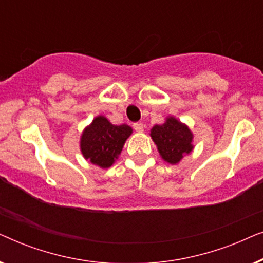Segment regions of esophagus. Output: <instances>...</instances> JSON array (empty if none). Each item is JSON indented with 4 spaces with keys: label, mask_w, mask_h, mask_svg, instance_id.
Here are the masks:
<instances>
[{
    "label": "esophagus",
    "mask_w": 263,
    "mask_h": 263,
    "mask_svg": "<svg viewBox=\"0 0 263 263\" xmlns=\"http://www.w3.org/2000/svg\"><path fill=\"white\" fill-rule=\"evenodd\" d=\"M134 129L138 133H142L143 132V124L141 122H138V123H134Z\"/></svg>",
    "instance_id": "1"
}]
</instances>
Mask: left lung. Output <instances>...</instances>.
<instances>
[{"label": "left lung", "instance_id": "1", "mask_svg": "<svg viewBox=\"0 0 263 263\" xmlns=\"http://www.w3.org/2000/svg\"><path fill=\"white\" fill-rule=\"evenodd\" d=\"M151 138L157 145L160 157L168 164H178L185 154L192 152L193 133L175 117H167L165 123L151 129Z\"/></svg>", "mask_w": 263, "mask_h": 263}]
</instances>
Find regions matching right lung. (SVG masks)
Instances as JSON below:
<instances>
[{
	"label": "right lung",
	"instance_id": "obj_1",
	"mask_svg": "<svg viewBox=\"0 0 263 263\" xmlns=\"http://www.w3.org/2000/svg\"><path fill=\"white\" fill-rule=\"evenodd\" d=\"M133 129L127 124L115 125L104 116H97L82 132L81 153L85 159L102 168L115 163Z\"/></svg>",
	"mask_w": 263,
	"mask_h": 263
}]
</instances>
